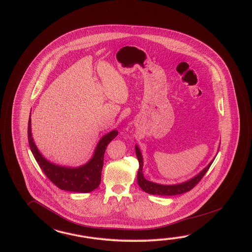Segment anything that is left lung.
Here are the masks:
<instances>
[{"mask_svg": "<svg viewBox=\"0 0 252 252\" xmlns=\"http://www.w3.org/2000/svg\"><path fill=\"white\" fill-rule=\"evenodd\" d=\"M135 153L136 157L138 158L139 170L137 173V183L139 187L143 191H145L147 194L150 195H174L184 194L186 192L190 191L193 187H195L196 184L202 179L206 172L210 169L211 164L213 162L214 158L211 160V162L206 166L202 171L199 173H197L193 178L189 179L186 182L180 183V184H175V185H161V184H157L154 182L148 181L145 178L144 173H143V166H144V160H143V156L141 153V150L137 145H135Z\"/></svg>", "mask_w": 252, "mask_h": 252, "instance_id": "obj_1", "label": "left lung"}]
</instances>
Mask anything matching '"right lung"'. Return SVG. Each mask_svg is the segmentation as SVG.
I'll use <instances>...</instances> for the list:
<instances>
[{
  "instance_id": "right-lung-1",
  "label": "right lung",
  "mask_w": 252,
  "mask_h": 252,
  "mask_svg": "<svg viewBox=\"0 0 252 252\" xmlns=\"http://www.w3.org/2000/svg\"><path fill=\"white\" fill-rule=\"evenodd\" d=\"M118 133L117 130H111L100 139L88 162L79 167H66L49 161L39 151L33 140L31 116L28 126V138L31 150L44 174L58 188L75 193H89L99 187L106 146Z\"/></svg>"
}]
</instances>
